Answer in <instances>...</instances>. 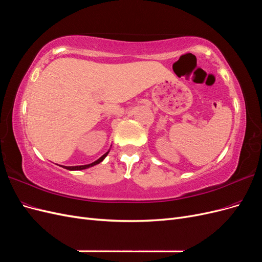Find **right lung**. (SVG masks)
Wrapping results in <instances>:
<instances>
[{"label":"right lung","mask_w":262,"mask_h":262,"mask_svg":"<svg viewBox=\"0 0 262 262\" xmlns=\"http://www.w3.org/2000/svg\"><path fill=\"white\" fill-rule=\"evenodd\" d=\"M108 153H109V150L107 153H105L104 155H102L101 157H99L97 161H95L94 163H92V164H89V165H82V166H62V167H64L66 169H69V170H81V169H86V168H90V167H92V166H95V165H97V164H99L100 162H102L105 160V157L108 155Z\"/></svg>","instance_id":"1"}]
</instances>
